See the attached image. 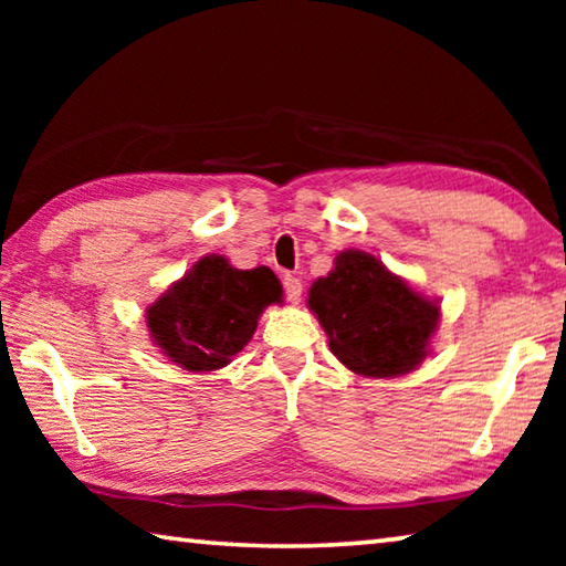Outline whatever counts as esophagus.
I'll list each match as a JSON object with an SVG mask.
<instances>
[{
  "label": "esophagus",
  "instance_id": "34e87169",
  "mask_svg": "<svg viewBox=\"0 0 566 566\" xmlns=\"http://www.w3.org/2000/svg\"><path fill=\"white\" fill-rule=\"evenodd\" d=\"M284 294H286V300H290L292 304L300 302L302 300V280H296V276L286 274L284 276Z\"/></svg>",
  "mask_w": 566,
  "mask_h": 566
}]
</instances>
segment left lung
<instances>
[{
    "instance_id": "obj_1",
    "label": "left lung",
    "mask_w": 566,
    "mask_h": 566,
    "mask_svg": "<svg viewBox=\"0 0 566 566\" xmlns=\"http://www.w3.org/2000/svg\"><path fill=\"white\" fill-rule=\"evenodd\" d=\"M329 349L361 377H399L427 357L439 304L417 294L375 254L347 249L310 290Z\"/></svg>"
}]
</instances>
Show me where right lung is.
Wrapping results in <instances>:
<instances>
[{"instance_id": "1", "label": "right lung", "mask_w": 566, "mask_h": 566, "mask_svg": "<svg viewBox=\"0 0 566 566\" xmlns=\"http://www.w3.org/2000/svg\"><path fill=\"white\" fill-rule=\"evenodd\" d=\"M282 302L270 266L234 270L224 256H202L147 310L157 347L187 371H214L252 339L264 306Z\"/></svg>"}]
</instances>
